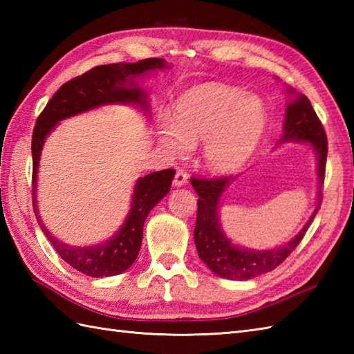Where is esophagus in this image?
<instances>
[{"label":"esophagus","mask_w":354,"mask_h":354,"mask_svg":"<svg viewBox=\"0 0 354 354\" xmlns=\"http://www.w3.org/2000/svg\"><path fill=\"white\" fill-rule=\"evenodd\" d=\"M187 183H189V175H187V171L178 170L175 178H173V185H175V187H183Z\"/></svg>","instance_id":"obj_1"}]
</instances>
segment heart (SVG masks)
<instances>
[{
    "instance_id": "b5f03b06",
    "label": "heart",
    "mask_w": 354,
    "mask_h": 354,
    "mask_svg": "<svg viewBox=\"0 0 354 354\" xmlns=\"http://www.w3.org/2000/svg\"><path fill=\"white\" fill-rule=\"evenodd\" d=\"M266 123V108L257 95L223 84H202L179 97L173 120H160L156 137L173 158L185 156L202 142L205 167L231 173L250 160Z\"/></svg>"
}]
</instances>
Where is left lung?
Returning a JSON list of instances; mask_svg holds the SVG:
<instances>
[{"label": "left lung", "instance_id": "obj_1", "mask_svg": "<svg viewBox=\"0 0 354 354\" xmlns=\"http://www.w3.org/2000/svg\"><path fill=\"white\" fill-rule=\"evenodd\" d=\"M292 99L286 104V120L283 124V135L277 145L284 142H309L317 155L318 171V192L317 207H315L309 221L298 234L274 250H250L231 242L225 234L219 219L221 201L228 187L236 178L221 179H196L192 178L193 189L198 193V217L194 227V243L199 259L205 263L208 269L216 275L228 280H250L261 274L270 272L286 260V257L301 242L307 228L317 216L321 205V189L324 184L326 161H327V137L317 112L304 94L295 93V89L286 88Z\"/></svg>", "mask_w": 354, "mask_h": 354}]
</instances>
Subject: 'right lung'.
Here are the masks:
<instances>
[{"label": "right lung", "mask_w": 354, "mask_h": 354, "mask_svg": "<svg viewBox=\"0 0 354 354\" xmlns=\"http://www.w3.org/2000/svg\"><path fill=\"white\" fill-rule=\"evenodd\" d=\"M169 68L164 59H142L135 64L100 65L82 76L66 82L51 97L37 117L32 138L33 156V209L42 232L57 254L74 269L89 277H112L124 272L137 259L146 217L158 202L170 192L175 170L165 169L138 178L133 187L131 208L122 227L111 239L97 245L74 246L59 240L45 227L37 208V170L44 142L65 118L84 114L106 104H132L149 114V93L140 86V79L149 73Z\"/></svg>", "instance_id": "right-lung-1"}]
</instances>
